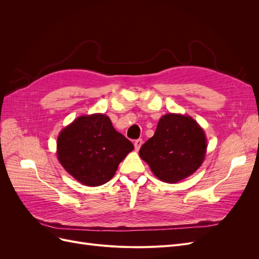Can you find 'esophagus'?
I'll list each match as a JSON object with an SVG mask.
<instances>
[{
    "mask_svg": "<svg viewBox=\"0 0 259 259\" xmlns=\"http://www.w3.org/2000/svg\"><path fill=\"white\" fill-rule=\"evenodd\" d=\"M142 145H143V139H137V140H135L134 146H135L136 150H139L140 147H142Z\"/></svg>",
    "mask_w": 259,
    "mask_h": 259,
    "instance_id": "34e87169",
    "label": "esophagus"
}]
</instances>
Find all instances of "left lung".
I'll return each instance as SVG.
<instances>
[{
	"label": "left lung",
	"instance_id": "obj_1",
	"mask_svg": "<svg viewBox=\"0 0 259 259\" xmlns=\"http://www.w3.org/2000/svg\"><path fill=\"white\" fill-rule=\"evenodd\" d=\"M204 131L189 115H163L139 155L162 182L174 184L197 170L206 153Z\"/></svg>",
	"mask_w": 259,
	"mask_h": 259
}]
</instances>
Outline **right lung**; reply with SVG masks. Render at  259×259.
<instances>
[{"label": "right lung", "instance_id": "obj_1", "mask_svg": "<svg viewBox=\"0 0 259 259\" xmlns=\"http://www.w3.org/2000/svg\"><path fill=\"white\" fill-rule=\"evenodd\" d=\"M134 146L105 114L82 115L60 132L57 156L77 182L97 187L110 180Z\"/></svg>", "mask_w": 259, "mask_h": 259}]
</instances>
